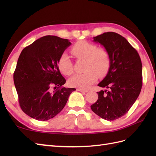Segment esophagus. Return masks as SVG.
<instances>
[{"mask_svg": "<svg viewBox=\"0 0 156 156\" xmlns=\"http://www.w3.org/2000/svg\"><path fill=\"white\" fill-rule=\"evenodd\" d=\"M77 90L80 92H88V90H84V89H82V88H77Z\"/></svg>", "mask_w": 156, "mask_h": 156, "instance_id": "obj_1", "label": "esophagus"}]
</instances>
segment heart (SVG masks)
I'll return each mask as SVG.
<instances>
[{
  "mask_svg": "<svg viewBox=\"0 0 156 156\" xmlns=\"http://www.w3.org/2000/svg\"><path fill=\"white\" fill-rule=\"evenodd\" d=\"M71 53L78 59H84L83 74H76L69 79L70 87L87 89L97 80L107 74L111 66V58L108 51L102 48H98L92 43L79 41L72 46ZM58 66L59 70L65 76L71 75L74 69L70 58L66 54L59 57Z\"/></svg>",
  "mask_w": 156,
  "mask_h": 156,
  "instance_id": "1",
  "label": "heart"
}]
</instances>
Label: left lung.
Returning <instances> with one entry per match:
<instances>
[{
    "label": "left lung",
    "instance_id": "left-lung-1",
    "mask_svg": "<svg viewBox=\"0 0 156 156\" xmlns=\"http://www.w3.org/2000/svg\"><path fill=\"white\" fill-rule=\"evenodd\" d=\"M108 51L111 66L98 87V99L92 111L107 121H114L129 111L137 100L142 87V64L140 55L128 41L115 32L94 37Z\"/></svg>",
    "mask_w": 156,
    "mask_h": 156
}]
</instances>
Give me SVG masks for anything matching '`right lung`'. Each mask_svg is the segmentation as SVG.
<instances>
[{
  "instance_id": "obj_1",
  "label": "right lung",
  "mask_w": 156,
  "mask_h": 156,
  "mask_svg": "<svg viewBox=\"0 0 156 156\" xmlns=\"http://www.w3.org/2000/svg\"><path fill=\"white\" fill-rule=\"evenodd\" d=\"M71 45L67 39L47 35L23 49L13 75L22 111L38 121H48L60 112L74 88L66 83L58 59ZM54 85L55 90L51 89Z\"/></svg>"
}]
</instances>
